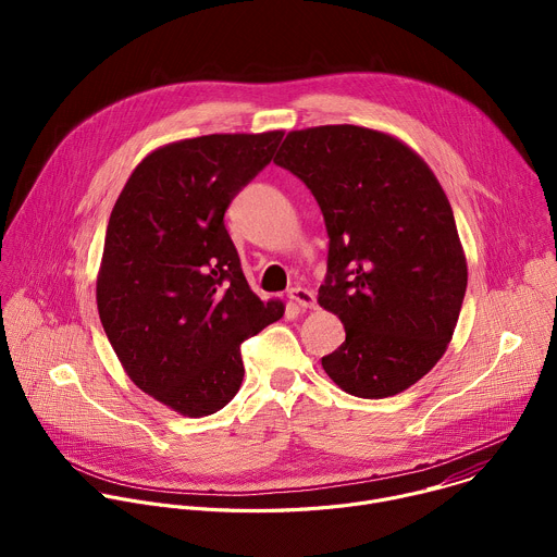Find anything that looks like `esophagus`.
Returning a JSON list of instances; mask_svg holds the SVG:
<instances>
[{
	"mask_svg": "<svg viewBox=\"0 0 557 557\" xmlns=\"http://www.w3.org/2000/svg\"><path fill=\"white\" fill-rule=\"evenodd\" d=\"M286 297L290 299V304H295V306H297V308H301V310H306V308H314V295H312L310 290L301 288V286H293V288H288Z\"/></svg>",
	"mask_w": 557,
	"mask_h": 557,
	"instance_id": "34e87169",
	"label": "esophagus"
}]
</instances>
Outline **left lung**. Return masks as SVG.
Segmentation results:
<instances>
[{
    "mask_svg": "<svg viewBox=\"0 0 557 557\" xmlns=\"http://www.w3.org/2000/svg\"><path fill=\"white\" fill-rule=\"evenodd\" d=\"M273 163L310 189L331 237L317 301L346 342L326 374L361 399L408 389L445 355L467 288L441 183L404 140L359 125L288 132Z\"/></svg>",
    "mask_w": 557,
    "mask_h": 557,
    "instance_id": "obj_1",
    "label": "left lung"
}]
</instances>
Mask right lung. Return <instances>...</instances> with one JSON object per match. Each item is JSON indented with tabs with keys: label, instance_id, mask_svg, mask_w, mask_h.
Listing matches in <instances>:
<instances>
[{
	"label": "right lung",
	"instance_id": "right-lung-1",
	"mask_svg": "<svg viewBox=\"0 0 557 557\" xmlns=\"http://www.w3.org/2000/svg\"><path fill=\"white\" fill-rule=\"evenodd\" d=\"M284 132L209 134L147 153L108 222L97 306L127 376L183 417L222 410L240 389V344L284 314L249 286L224 211Z\"/></svg>",
	"mask_w": 557,
	"mask_h": 557
}]
</instances>
